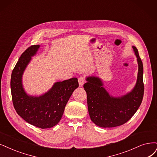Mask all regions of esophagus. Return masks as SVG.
Masks as SVG:
<instances>
[{"label":"esophagus","mask_w":157,"mask_h":157,"mask_svg":"<svg viewBox=\"0 0 157 157\" xmlns=\"http://www.w3.org/2000/svg\"><path fill=\"white\" fill-rule=\"evenodd\" d=\"M78 82L80 86H82L85 83V78H84L83 76H80L78 78Z\"/></svg>","instance_id":"esophagus-1"}]
</instances>
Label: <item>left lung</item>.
<instances>
[{
  "mask_svg": "<svg viewBox=\"0 0 157 157\" xmlns=\"http://www.w3.org/2000/svg\"><path fill=\"white\" fill-rule=\"evenodd\" d=\"M137 57L138 73L136 86L125 96H110L103 87L101 80L96 77L86 78L83 85L87 96L89 113L91 120L101 127H114L123 125L135 114L142 101L144 85L143 82V64L138 51L132 46Z\"/></svg>",
  "mask_w": 157,
  "mask_h": 157,
  "instance_id": "1",
  "label": "left lung"
}]
</instances>
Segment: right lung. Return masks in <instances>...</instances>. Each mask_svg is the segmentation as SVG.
I'll use <instances>...</instances> for the list:
<instances>
[{
  "label": "right lung",
  "instance_id": "add662e5",
  "mask_svg": "<svg viewBox=\"0 0 157 157\" xmlns=\"http://www.w3.org/2000/svg\"><path fill=\"white\" fill-rule=\"evenodd\" d=\"M39 45H32L21 54L11 76V91L16 112L28 123L41 129L50 128L60 121L74 90L78 87L76 78L56 83L39 97L28 96L22 85V75Z\"/></svg>",
  "mask_w": 157,
  "mask_h": 157
}]
</instances>
